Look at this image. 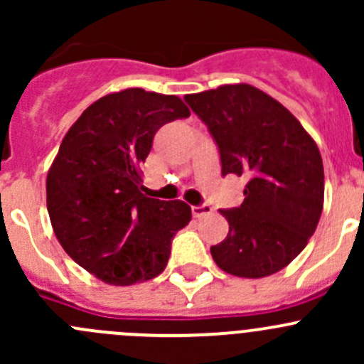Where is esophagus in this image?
Segmentation results:
<instances>
[{"instance_id": "obj_1", "label": "esophagus", "mask_w": 364, "mask_h": 364, "mask_svg": "<svg viewBox=\"0 0 364 364\" xmlns=\"http://www.w3.org/2000/svg\"><path fill=\"white\" fill-rule=\"evenodd\" d=\"M209 213H213L211 205H192V215L196 216V218H203V216L209 215Z\"/></svg>"}]
</instances>
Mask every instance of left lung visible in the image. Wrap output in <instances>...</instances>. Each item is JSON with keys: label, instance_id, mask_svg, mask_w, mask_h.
Segmentation results:
<instances>
[{"label": "left lung", "instance_id": "obj_1", "mask_svg": "<svg viewBox=\"0 0 364 364\" xmlns=\"http://www.w3.org/2000/svg\"><path fill=\"white\" fill-rule=\"evenodd\" d=\"M220 149L222 174L245 176L240 208L220 211L229 234L211 247L225 273L264 278L292 262L317 229L324 167L317 144L289 109L250 84L186 95Z\"/></svg>", "mask_w": 364, "mask_h": 364}]
</instances>
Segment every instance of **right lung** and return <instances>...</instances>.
<instances>
[{
  "label": "right lung",
  "instance_id": "obj_1",
  "mask_svg": "<svg viewBox=\"0 0 364 364\" xmlns=\"http://www.w3.org/2000/svg\"><path fill=\"white\" fill-rule=\"evenodd\" d=\"M188 116L176 95L128 87L93 102L61 141L47 172V211L63 250L98 280L134 285L167 266L192 209L146 197L141 164L161 124Z\"/></svg>",
  "mask_w": 364,
  "mask_h": 364
}]
</instances>
